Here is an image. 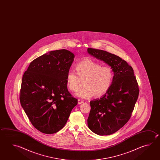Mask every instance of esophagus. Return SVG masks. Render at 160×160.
I'll return each mask as SVG.
<instances>
[{
  "mask_svg": "<svg viewBox=\"0 0 160 160\" xmlns=\"http://www.w3.org/2000/svg\"><path fill=\"white\" fill-rule=\"evenodd\" d=\"M82 103H84V101L82 100H80V99H78V104H82Z\"/></svg>",
  "mask_w": 160,
  "mask_h": 160,
  "instance_id": "1",
  "label": "esophagus"
}]
</instances>
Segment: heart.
<instances>
[{"label":"heart","mask_w":160,"mask_h":160,"mask_svg":"<svg viewBox=\"0 0 160 160\" xmlns=\"http://www.w3.org/2000/svg\"><path fill=\"white\" fill-rule=\"evenodd\" d=\"M77 74L72 70L67 73L66 85L69 90H78L81 80L85 87L76 94V96L87 99L96 94L101 96L109 91L113 78V72L109 66H102L101 64L91 59L82 60L76 65Z\"/></svg>","instance_id":"1"}]
</instances>
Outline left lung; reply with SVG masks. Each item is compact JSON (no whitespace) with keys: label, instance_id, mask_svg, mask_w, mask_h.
Returning <instances> with one entry per match:
<instances>
[{"label":"left lung","instance_id":"1","mask_svg":"<svg viewBox=\"0 0 160 160\" xmlns=\"http://www.w3.org/2000/svg\"><path fill=\"white\" fill-rule=\"evenodd\" d=\"M88 53L102 60L114 73L109 91L100 98L90 102L88 118L89 128L98 135L117 132L130 119L139 96L138 84L133 69L125 60L109 52L88 48Z\"/></svg>","mask_w":160,"mask_h":160}]
</instances>
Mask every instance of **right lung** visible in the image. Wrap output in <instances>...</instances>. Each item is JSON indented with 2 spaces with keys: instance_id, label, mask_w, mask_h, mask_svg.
Masks as SVG:
<instances>
[{
  "instance_id": "1",
  "label": "right lung",
  "mask_w": 160,
  "mask_h": 160,
  "mask_svg": "<svg viewBox=\"0 0 160 160\" xmlns=\"http://www.w3.org/2000/svg\"><path fill=\"white\" fill-rule=\"evenodd\" d=\"M74 58L65 49L50 51L33 60L22 76L20 103L41 132L52 134L61 130L78 104L66 85L67 73Z\"/></svg>"
}]
</instances>
